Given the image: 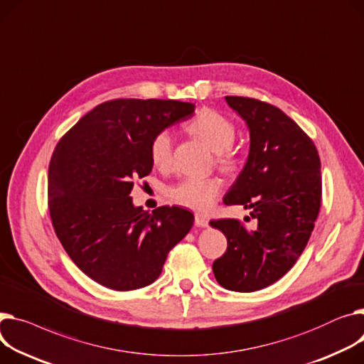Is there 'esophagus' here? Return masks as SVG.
Masks as SVG:
<instances>
[{
	"mask_svg": "<svg viewBox=\"0 0 364 364\" xmlns=\"http://www.w3.org/2000/svg\"><path fill=\"white\" fill-rule=\"evenodd\" d=\"M195 224H196L198 227L205 228V227H208V225H209V221H208V218H205L203 215L196 213V216H195Z\"/></svg>",
	"mask_w": 364,
	"mask_h": 364,
	"instance_id": "obj_1",
	"label": "esophagus"
}]
</instances>
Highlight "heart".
<instances>
[{
	"mask_svg": "<svg viewBox=\"0 0 364 364\" xmlns=\"http://www.w3.org/2000/svg\"><path fill=\"white\" fill-rule=\"evenodd\" d=\"M186 130L196 139L206 143L209 149L216 152V165L224 171H234L238 166L240 158L234 146L235 126L232 121L213 109H203L191 121ZM151 161L156 168L166 169L173 162V139L166 130L156 133L149 146ZM221 181L209 178H184L166 190V195L176 203L199 212L208 210L218 195L221 193Z\"/></svg>",
	"mask_w": 364,
	"mask_h": 364,
	"instance_id": "heart-1",
	"label": "heart"
}]
</instances>
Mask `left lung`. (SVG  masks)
I'll list each match as a JSON object with an SVG mask.
<instances>
[{"instance_id": "obj_1", "label": "left lung", "mask_w": 364, "mask_h": 364, "mask_svg": "<svg viewBox=\"0 0 364 364\" xmlns=\"http://www.w3.org/2000/svg\"><path fill=\"white\" fill-rule=\"evenodd\" d=\"M225 100L246 119L250 152L224 203L250 209L257 228L210 221L228 243L212 269L224 288L252 293L282 278L303 253L321 209V159L313 140L279 108L245 96Z\"/></svg>"}]
</instances>
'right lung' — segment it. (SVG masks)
<instances>
[{
  "instance_id": "right-lung-1",
  "label": "right lung",
  "mask_w": 364,
  "mask_h": 364,
  "mask_svg": "<svg viewBox=\"0 0 364 364\" xmlns=\"http://www.w3.org/2000/svg\"><path fill=\"white\" fill-rule=\"evenodd\" d=\"M174 100H112L96 105L57 143L48 169V209L70 259L89 278L130 291L152 284L195 216L177 206L149 213L129 196L151 174L154 136L191 117Z\"/></svg>"
}]
</instances>
